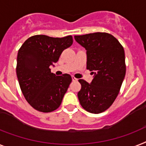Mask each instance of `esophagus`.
I'll return each instance as SVG.
<instances>
[{
    "label": "esophagus",
    "mask_w": 146,
    "mask_h": 146,
    "mask_svg": "<svg viewBox=\"0 0 146 146\" xmlns=\"http://www.w3.org/2000/svg\"><path fill=\"white\" fill-rule=\"evenodd\" d=\"M72 80H73V82H76V81H77V80H78V79H77L76 78H75V77H74V76H73V77H72Z\"/></svg>",
    "instance_id": "obj_1"
}]
</instances>
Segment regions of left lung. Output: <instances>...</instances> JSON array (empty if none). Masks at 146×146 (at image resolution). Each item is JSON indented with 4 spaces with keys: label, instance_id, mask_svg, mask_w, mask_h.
Segmentation results:
<instances>
[{
    "label": "left lung",
    "instance_id": "8db88e82",
    "mask_svg": "<svg viewBox=\"0 0 146 146\" xmlns=\"http://www.w3.org/2000/svg\"><path fill=\"white\" fill-rule=\"evenodd\" d=\"M75 40L87 50V69L94 74L89 84L79 79L82 85L78 98L82 107L92 113H100L111 106L118 96L125 76L123 46L107 33L75 35Z\"/></svg>",
    "mask_w": 146,
    "mask_h": 146
}]
</instances>
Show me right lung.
Instances as JSON below:
<instances>
[{
	"label": "right lung",
	"instance_id": "1",
	"mask_svg": "<svg viewBox=\"0 0 146 146\" xmlns=\"http://www.w3.org/2000/svg\"><path fill=\"white\" fill-rule=\"evenodd\" d=\"M73 42L71 35L52 38L36 35L27 39L18 50V82L24 98L35 110L52 112L62 103L72 78L67 73L56 76L50 66L58 62L62 52Z\"/></svg>",
	"mask_w": 146,
	"mask_h": 146
}]
</instances>
